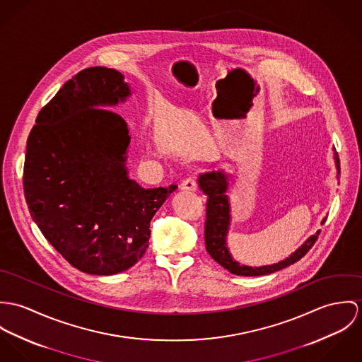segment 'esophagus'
<instances>
[{"label": "esophagus", "mask_w": 362, "mask_h": 362, "mask_svg": "<svg viewBox=\"0 0 362 362\" xmlns=\"http://www.w3.org/2000/svg\"><path fill=\"white\" fill-rule=\"evenodd\" d=\"M180 189L183 192H196L197 190V180L194 176H190L187 179H185L182 183H180Z\"/></svg>", "instance_id": "obj_1"}]
</instances>
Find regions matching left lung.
<instances>
[{
    "mask_svg": "<svg viewBox=\"0 0 362 362\" xmlns=\"http://www.w3.org/2000/svg\"><path fill=\"white\" fill-rule=\"evenodd\" d=\"M336 166L337 172L340 173V160L336 153ZM201 190L206 194V218H205V247L209 255L221 264L225 269L230 271L235 275L239 276H262V275H269L276 271H281L283 268L297 262L301 259L318 240V236L321 233L317 232V235L311 236L308 240L305 241L293 255H290L287 259L281 261L279 264L275 265H268V267H261V268H251V267H244L233 261L230 257L228 247H226V233L230 222V215H229V201L225 196L226 189H228V177L222 172H211L201 175L199 179ZM326 219L322 221V225L325 223Z\"/></svg>",
    "mask_w": 362,
    "mask_h": 362,
    "instance_id": "left-lung-1",
    "label": "left lung"
}]
</instances>
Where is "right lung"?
<instances>
[{
  "label": "right lung",
  "instance_id": "add662e5",
  "mask_svg": "<svg viewBox=\"0 0 362 362\" xmlns=\"http://www.w3.org/2000/svg\"><path fill=\"white\" fill-rule=\"evenodd\" d=\"M130 94L118 71L83 69L49 100L26 146L23 192L44 238L76 269L115 275L148 247L150 221L177 186L143 189L127 177L121 115L97 107Z\"/></svg>",
  "mask_w": 362,
  "mask_h": 362
}]
</instances>
